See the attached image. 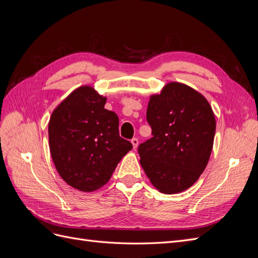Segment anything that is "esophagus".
<instances>
[{
    "label": "esophagus",
    "mask_w": 258,
    "mask_h": 258,
    "mask_svg": "<svg viewBox=\"0 0 258 258\" xmlns=\"http://www.w3.org/2000/svg\"><path fill=\"white\" fill-rule=\"evenodd\" d=\"M131 143H132V146H134V148L136 150V148L138 147V145H139V140L137 139V138H134L131 140Z\"/></svg>",
    "instance_id": "obj_1"
}]
</instances>
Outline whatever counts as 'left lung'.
<instances>
[{"label":"left lung","mask_w":258,"mask_h":258,"mask_svg":"<svg viewBox=\"0 0 258 258\" xmlns=\"http://www.w3.org/2000/svg\"><path fill=\"white\" fill-rule=\"evenodd\" d=\"M146 119L151 139L138 147L140 163L163 194L181 192L197 181L212 152L215 117L207 99L181 83L151 97Z\"/></svg>","instance_id":"left-lung-1"}]
</instances>
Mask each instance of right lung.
I'll return each instance as SVG.
<instances>
[{
	"mask_svg": "<svg viewBox=\"0 0 258 258\" xmlns=\"http://www.w3.org/2000/svg\"><path fill=\"white\" fill-rule=\"evenodd\" d=\"M106 98L82 86L54 108L48 124L51 158L64 182L81 191L105 185L132 144L119 136V119Z\"/></svg>",
	"mask_w": 258,
	"mask_h": 258,
	"instance_id": "right-lung-1",
	"label": "right lung"
}]
</instances>
